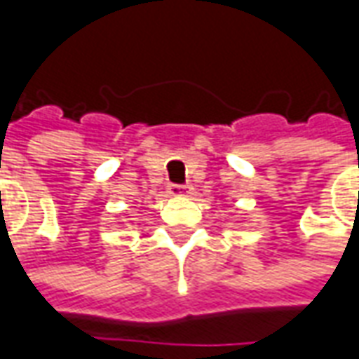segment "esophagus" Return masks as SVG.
<instances>
[{
    "instance_id": "obj_1",
    "label": "esophagus",
    "mask_w": 359,
    "mask_h": 359,
    "mask_svg": "<svg viewBox=\"0 0 359 359\" xmlns=\"http://www.w3.org/2000/svg\"><path fill=\"white\" fill-rule=\"evenodd\" d=\"M190 190H192L190 184H171V187H169V194L175 196V198H179V196L190 194Z\"/></svg>"
}]
</instances>
